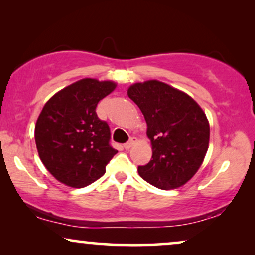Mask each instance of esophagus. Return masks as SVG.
<instances>
[{
	"label": "esophagus",
	"mask_w": 255,
	"mask_h": 255,
	"mask_svg": "<svg viewBox=\"0 0 255 255\" xmlns=\"http://www.w3.org/2000/svg\"><path fill=\"white\" fill-rule=\"evenodd\" d=\"M135 141H137V139H135V138H130V140H128V142H125V144H124V148L125 149L131 148L132 146H133V144H134Z\"/></svg>",
	"instance_id": "34e87169"
}]
</instances>
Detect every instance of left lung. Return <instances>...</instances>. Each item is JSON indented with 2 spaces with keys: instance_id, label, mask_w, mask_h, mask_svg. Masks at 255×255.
I'll use <instances>...</instances> for the list:
<instances>
[{
  "instance_id": "8db88e82",
  "label": "left lung",
  "mask_w": 255,
  "mask_h": 255,
  "mask_svg": "<svg viewBox=\"0 0 255 255\" xmlns=\"http://www.w3.org/2000/svg\"><path fill=\"white\" fill-rule=\"evenodd\" d=\"M128 95L144 115L152 144L151 161L138 167L139 175L162 190L183 186L196 174L209 147L204 111L188 94L158 80L134 83Z\"/></svg>"
}]
</instances>
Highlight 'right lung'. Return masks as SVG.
I'll return each instance as SVG.
<instances>
[{"label":"right lung","mask_w":255,"mask_h":255,"mask_svg":"<svg viewBox=\"0 0 255 255\" xmlns=\"http://www.w3.org/2000/svg\"><path fill=\"white\" fill-rule=\"evenodd\" d=\"M116 88L113 81L82 79L65 87L45 103L34 128L38 154L58 181L83 188L106 173L117 151L110 128L97 117L101 100Z\"/></svg>","instance_id":"add662e5"}]
</instances>
